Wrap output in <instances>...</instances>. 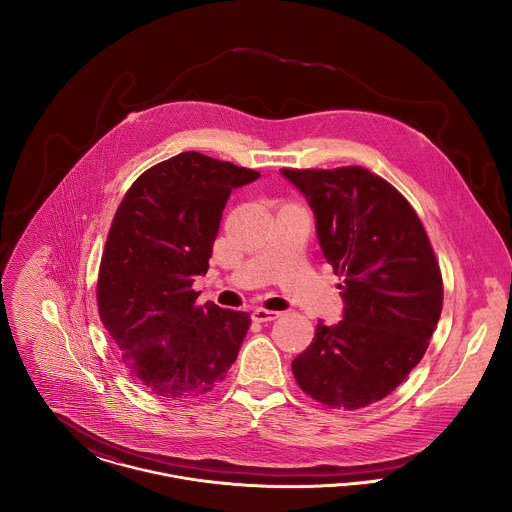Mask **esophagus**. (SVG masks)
<instances>
[{"instance_id":"obj_1","label":"esophagus","mask_w":512,"mask_h":512,"mask_svg":"<svg viewBox=\"0 0 512 512\" xmlns=\"http://www.w3.org/2000/svg\"><path fill=\"white\" fill-rule=\"evenodd\" d=\"M280 317L278 311H268V309H255L251 318L255 322H268V320H274V318Z\"/></svg>"}]
</instances>
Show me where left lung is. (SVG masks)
Masks as SVG:
<instances>
[{"mask_svg": "<svg viewBox=\"0 0 512 512\" xmlns=\"http://www.w3.org/2000/svg\"><path fill=\"white\" fill-rule=\"evenodd\" d=\"M307 197L318 244L343 284V320L318 322L292 361L315 401L355 411L390 395L420 363L438 326L443 280L413 205L363 167L282 169Z\"/></svg>", "mask_w": 512, "mask_h": 512, "instance_id": "8db88e82", "label": "left lung"}]
</instances>
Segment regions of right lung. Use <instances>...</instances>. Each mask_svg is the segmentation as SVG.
<instances>
[{"instance_id": "obj_1", "label": "right lung", "mask_w": 512, "mask_h": 512, "mask_svg": "<svg viewBox=\"0 0 512 512\" xmlns=\"http://www.w3.org/2000/svg\"><path fill=\"white\" fill-rule=\"evenodd\" d=\"M259 178L197 151L153 165L128 188L99 263L98 311L132 378L165 399L209 393L234 365L249 313L195 305L222 211Z\"/></svg>"}]
</instances>
